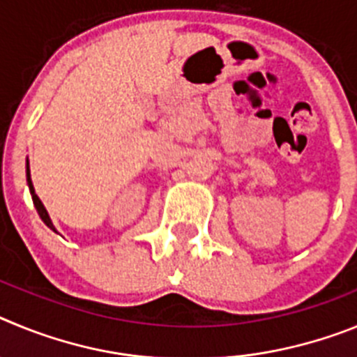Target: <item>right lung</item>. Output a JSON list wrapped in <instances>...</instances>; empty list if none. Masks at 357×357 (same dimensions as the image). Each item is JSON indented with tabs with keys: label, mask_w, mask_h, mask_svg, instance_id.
<instances>
[{
	"label": "right lung",
	"mask_w": 357,
	"mask_h": 357,
	"mask_svg": "<svg viewBox=\"0 0 357 357\" xmlns=\"http://www.w3.org/2000/svg\"><path fill=\"white\" fill-rule=\"evenodd\" d=\"M26 182H28V188H30L31 200H33V206H36V209H37V213H39L40 220H43V222L46 223V225H48L50 229L55 230V232H56V229H55V227H53L52 220H50L48 211H46V207L43 206V202H40L39 197H37V195H36V189H33V184H31V178H30V168H28V162H26Z\"/></svg>",
	"instance_id": "add662e5"
}]
</instances>
